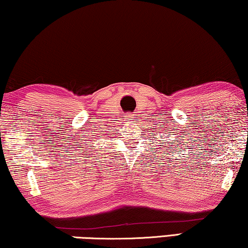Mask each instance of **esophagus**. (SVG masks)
<instances>
[{
    "label": "esophagus",
    "instance_id": "esophagus-1",
    "mask_svg": "<svg viewBox=\"0 0 248 248\" xmlns=\"http://www.w3.org/2000/svg\"><path fill=\"white\" fill-rule=\"evenodd\" d=\"M134 118V115L133 114H127L126 116H125V120L126 121H132Z\"/></svg>",
    "mask_w": 248,
    "mask_h": 248
}]
</instances>
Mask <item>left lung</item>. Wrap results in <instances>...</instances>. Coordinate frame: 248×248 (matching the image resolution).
<instances>
[{
	"label": "left lung",
	"mask_w": 248,
	"mask_h": 248,
	"mask_svg": "<svg viewBox=\"0 0 248 248\" xmlns=\"http://www.w3.org/2000/svg\"><path fill=\"white\" fill-rule=\"evenodd\" d=\"M166 150H167V149H166Z\"/></svg>",
	"instance_id": "obj_1"
}]
</instances>
